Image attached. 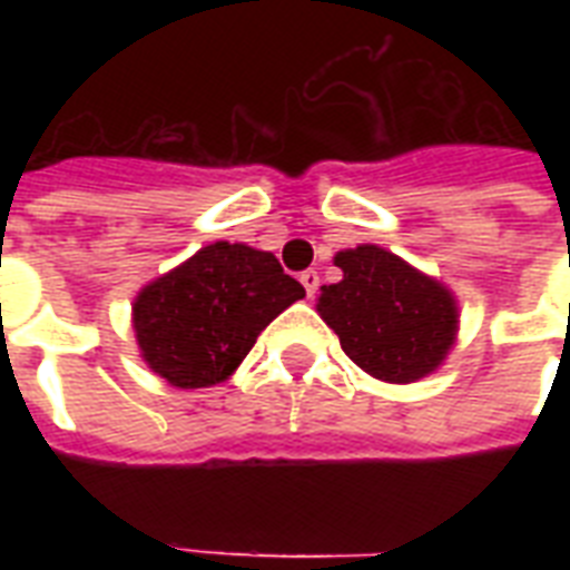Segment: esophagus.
<instances>
[{"label":"esophagus","mask_w":570,"mask_h":570,"mask_svg":"<svg viewBox=\"0 0 570 570\" xmlns=\"http://www.w3.org/2000/svg\"><path fill=\"white\" fill-rule=\"evenodd\" d=\"M302 286H304V293L316 295V289H320V275L316 272H302Z\"/></svg>","instance_id":"esophagus-1"}]
</instances>
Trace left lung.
Returning a JSON list of instances; mask_svg holds the SVG:
<instances>
[{
  "label": "left lung",
  "mask_w": 570,
  "mask_h": 570,
  "mask_svg": "<svg viewBox=\"0 0 570 570\" xmlns=\"http://www.w3.org/2000/svg\"><path fill=\"white\" fill-rule=\"evenodd\" d=\"M334 266L343 281L322 286L316 311L364 373L411 384L443 364L459 334V304L441 281L379 245L337 250Z\"/></svg>",
  "instance_id": "1"
}]
</instances>
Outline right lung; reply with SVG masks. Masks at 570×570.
<instances>
[{"label": "right lung", "mask_w": 570, "mask_h": 570, "mask_svg": "<svg viewBox=\"0 0 570 570\" xmlns=\"http://www.w3.org/2000/svg\"><path fill=\"white\" fill-rule=\"evenodd\" d=\"M304 298L275 254L213 242L136 295L132 328L145 364L183 390L227 381L259 331Z\"/></svg>", "instance_id": "1"}]
</instances>
